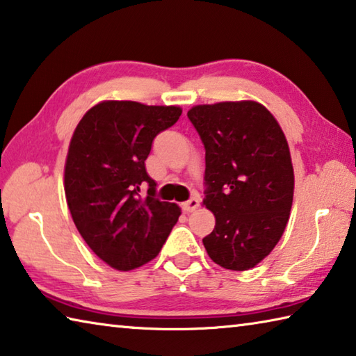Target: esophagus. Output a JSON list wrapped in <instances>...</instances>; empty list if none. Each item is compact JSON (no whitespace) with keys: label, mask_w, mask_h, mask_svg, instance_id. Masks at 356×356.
Segmentation results:
<instances>
[{"label":"esophagus","mask_w":356,"mask_h":356,"mask_svg":"<svg viewBox=\"0 0 356 356\" xmlns=\"http://www.w3.org/2000/svg\"><path fill=\"white\" fill-rule=\"evenodd\" d=\"M197 207H199V199L197 197H191L190 200H186V202L182 204V210L185 213H191V211H195Z\"/></svg>","instance_id":"esophagus-1"}]
</instances>
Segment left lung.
Instances as JSON below:
<instances>
[{
  "instance_id": "obj_1",
  "label": "left lung",
  "mask_w": 356,
  "mask_h": 356,
  "mask_svg": "<svg viewBox=\"0 0 356 356\" xmlns=\"http://www.w3.org/2000/svg\"><path fill=\"white\" fill-rule=\"evenodd\" d=\"M186 115L205 147L204 205L216 218L205 250L219 266L248 270L270 254L289 219L294 171L285 134L255 101L195 106Z\"/></svg>"
}]
</instances>
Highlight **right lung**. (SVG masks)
<instances>
[{"instance_id":"add662e5","label":"right lung","mask_w":356,"mask_h":356,"mask_svg":"<svg viewBox=\"0 0 356 356\" xmlns=\"http://www.w3.org/2000/svg\"><path fill=\"white\" fill-rule=\"evenodd\" d=\"M182 115L177 106L102 101L82 116L65 161V196L83 241L108 266L131 270L159 255L180 216L156 197L145 160L154 138ZM148 188L146 195L140 190Z\"/></svg>"}]
</instances>
